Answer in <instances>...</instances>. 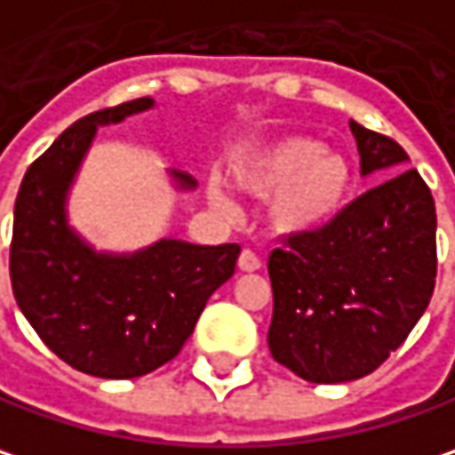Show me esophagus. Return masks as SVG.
Returning a JSON list of instances; mask_svg holds the SVG:
<instances>
[{
    "instance_id": "obj_1",
    "label": "esophagus",
    "mask_w": 455,
    "mask_h": 455,
    "mask_svg": "<svg viewBox=\"0 0 455 455\" xmlns=\"http://www.w3.org/2000/svg\"><path fill=\"white\" fill-rule=\"evenodd\" d=\"M238 267H241V272H259L261 269V259L253 253V251H241V256H238Z\"/></svg>"
}]
</instances>
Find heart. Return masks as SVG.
Here are the masks:
<instances>
[{"label": "heart", "mask_w": 455, "mask_h": 455, "mask_svg": "<svg viewBox=\"0 0 455 455\" xmlns=\"http://www.w3.org/2000/svg\"><path fill=\"white\" fill-rule=\"evenodd\" d=\"M228 176L235 188L269 199V222L279 235H313L337 222L352 196V165L339 152H329L308 134H287L264 147L238 155ZM212 207L235 210L233 199L207 186Z\"/></svg>", "instance_id": "obj_1"}]
</instances>
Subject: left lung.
Masks as SVG:
<instances>
[{
    "instance_id": "left-lung-1",
    "label": "left lung",
    "mask_w": 455,
    "mask_h": 455,
    "mask_svg": "<svg viewBox=\"0 0 455 455\" xmlns=\"http://www.w3.org/2000/svg\"><path fill=\"white\" fill-rule=\"evenodd\" d=\"M360 173L388 180L326 230L290 235L269 256V352L310 383H347L409 337L435 290V202L394 140L349 121Z\"/></svg>"
}]
</instances>
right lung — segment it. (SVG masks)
<instances>
[{
    "instance_id": "obj_1",
    "label": "right lung",
    "mask_w": 455,
    "mask_h": 455,
    "mask_svg": "<svg viewBox=\"0 0 455 455\" xmlns=\"http://www.w3.org/2000/svg\"><path fill=\"white\" fill-rule=\"evenodd\" d=\"M155 106L137 98L75 121L20 183L10 248L12 292L53 355L95 378H140L180 352L210 295L225 284L238 243L160 238L134 253L95 251L69 225L67 202L98 126ZM179 191L196 180L171 171Z\"/></svg>"
}]
</instances>
